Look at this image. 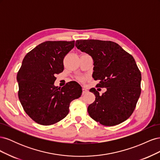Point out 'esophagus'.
Returning <instances> with one entry per match:
<instances>
[{"label":"esophagus","instance_id":"34e87169","mask_svg":"<svg viewBox=\"0 0 160 160\" xmlns=\"http://www.w3.org/2000/svg\"><path fill=\"white\" fill-rule=\"evenodd\" d=\"M89 91L88 89V88H86L85 87H83V94H85L86 93H88Z\"/></svg>","mask_w":160,"mask_h":160}]
</instances>
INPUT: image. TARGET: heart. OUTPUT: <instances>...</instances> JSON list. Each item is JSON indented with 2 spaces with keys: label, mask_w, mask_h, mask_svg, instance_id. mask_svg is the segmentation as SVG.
Returning a JSON list of instances; mask_svg holds the SVG:
<instances>
[{
  "label": "heart",
  "mask_w": 160,
  "mask_h": 160,
  "mask_svg": "<svg viewBox=\"0 0 160 160\" xmlns=\"http://www.w3.org/2000/svg\"><path fill=\"white\" fill-rule=\"evenodd\" d=\"M81 80H84V79H85V78H83V77H82V78H81Z\"/></svg>",
  "instance_id": "1"
}]
</instances>
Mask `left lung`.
<instances>
[{"mask_svg": "<svg viewBox=\"0 0 160 160\" xmlns=\"http://www.w3.org/2000/svg\"><path fill=\"white\" fill-rule=\"evenodd\" d=\"M75 46L93 58V77L99 80L96 87L107 88L102 95L90 89L96 97L88 108L90 117L106 126L125 122L141 94L142 75L134 58L113 41L77 40Z\"/></svg>", "mask_w": 160, "mask_h": 160, "instance_id": "obj_1", "label": "left lung"}]
</instances>
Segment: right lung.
Masks as SVG:
<instances>
[{"label": "right lung", "instance_id": "add662e5", "mask_svg": "<svg viewBox=\"0 0 160 160\" xmlns=\"http://www.w3.org/2000/svg\"><path fill=\"white\" fill-rule=\"evenodd\" d=\"M75 46L72 41H45L28 52L17 72L18 99L26 113L42 125L65 118L72 100L79 98L82 88L71 81L62 88L54 85L55 75L64 69L63 59Z\"/></svg>", "mask_w": 160, "mask_h": 160}]
</instances>
